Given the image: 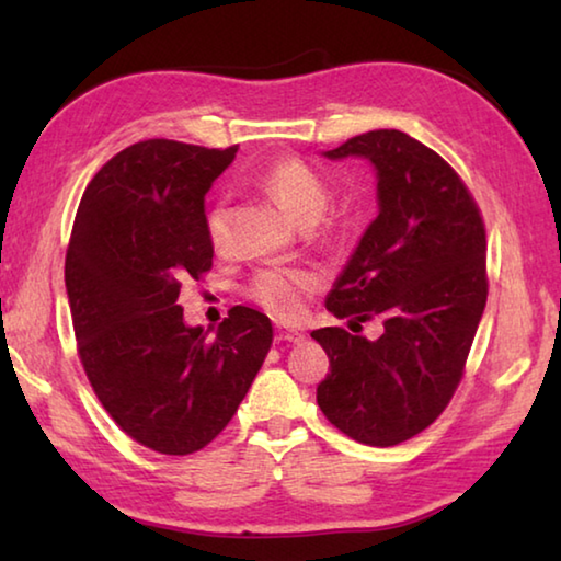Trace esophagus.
<instances>
[{"label": "esophagus", "mask_w": 561, "mask_h": 561, "mask_svg": "<svg viewBox=\"0 0 561 561\" xmlns=\"http://www.w3.org/2000/svg\"><path fill=\"white\" fill-rule=\"evenodd\" d=\"M277 341H287V344H299V341H304V334L299 329H289L284 324H277Z\"/></svg>", "instance_id": "esophagus-1"}]
</instances>
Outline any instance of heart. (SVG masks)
I'll return each mask as SVG.
<instances>
[{"label": "heart", "mask_w": 561, "mask_h": 561, "mask_svg": "<svg viewBox=\"0 0 561 561\" xmlns=\"http://www.w3.org/2000/svg\"><path fill=\"white\" fill-rule=\"evenodd\" d=\"M260 185L297 225H314L329 207V185L299 158H282L264 170ZM227 205L217 201L207 213V237L215 247L227 242ZM319 287L314 272L301 267H270L254 274L250 294L279 319H297Z\"/></svg>", "instance_id": "1"}]
</instances>
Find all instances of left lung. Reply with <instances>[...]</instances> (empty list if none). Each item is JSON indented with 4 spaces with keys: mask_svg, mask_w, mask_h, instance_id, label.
Instances as JSON below:
<instances>
[{
    "mask_svg": "<svg viewBox=\"0 0 561 561\" xmlns=\"http://www.w3.org/2000/svg\"><path fill=\"white\" fill-rule=\"evenodd\" d=\"M351 156L376 170L378 215L327 309L356 329L381 319L383 331H311L329 356L317 403L348 438L391 448L428 428L460 383L488 301V240L458 173L408 133L368 130L324 153Z\"/></svg>",
    "mask_w": 561,
    "mask_h": 561,
    "instance_id": "obj_1",
    "label": "left lung"
}]
</instances>
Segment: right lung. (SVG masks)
<instances>
[{
  "mask_svg": "<svg viewBox=\"0 0 561 561\" xmlns=\"http://www.w3.org/2000/svg\"><path fill=\"white\" fill-rule=\"evenodd\" d=\"M234 153L165 138L121 150L83 193L66 250L83 371L118 428L163 455L215 440L272 346L262 311L232 307L210 336L178 304L213 267L205 195Z\"/></svg>",
  "mask_w": 561,
  "mask_h": 561,
  "instance_id": "add662e5",
  "label": "right lung"
}]
</instances>
